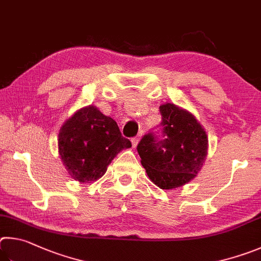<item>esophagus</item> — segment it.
<instances>
[{"label": "esophagus", "instance_id": "1", "mask_svg": "<svg viewBox=\"0 0 261 261\" xmlns=\"http://www.w3.org/2000/svg\"><path fill=\"white\" fill-rule=\"evenodd\" d=\"M141 136H142V133H140L138 136H136V138H133L132 139V144H133V147L135 148L136 145H138V143H139V141H140V138Z\"/></svg>", "mask_w": 261, "mask_h": 261}]
</instances>
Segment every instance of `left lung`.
<instances>
[{"mask_svg":"<svg viewBox=\"0 0 261 261\" xmlns=\"http://www.w3.org/2000/svg\"><path fill=\"white\" fill-rule=\"evenodd\" d=\"M159 111V130L145 134L136 149L150 180L162 189H174L200 171L208 141L204 128L186 110L166 103Z\"/></svg>","mask_w":261,"mask_h":261,"instance_id":"obj_1","label":"left lung"}]
</instances>
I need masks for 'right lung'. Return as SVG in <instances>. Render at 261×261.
Wrapping results in <instances>:
<instances>
[{"label": "right lung", "mask_w": 261, "mask_h": 261, "mask_svg": "<svg viewBox=\"0 0 261 261\" xmlns=\"http://www.w3.org/2000/svg\"><path fill=\"white\" fill-rule=\"evenodd\" d=\"M130 147V141L121 135L117 122L93 105L73 114L58 134L64 166L81 184L102 177L113 158Z\"/></svg>", "instance_id": "obj_1"}]
</instances>
